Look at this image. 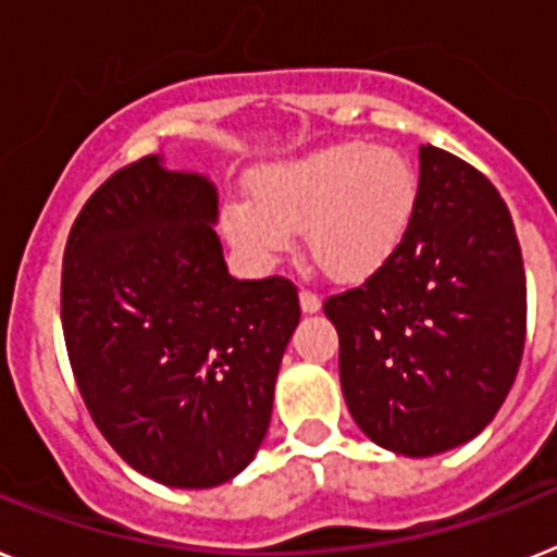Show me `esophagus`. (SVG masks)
Instances as JSON below:
<instances>
[{"mask_svg":"<svg viewBox=\"0 0 557 557\" xmlns=\"http://www.w3.org/2000/svg\"><path fill=\"white\" fill-rule=\"evenodd\" d=\"M320 297H317L314 292H308V288H302L300 292V308L306 311V314H314V311H320Z\"/></svg>","mask_w":557,"mask_h":557,"instance_id":"1","label":"esophagus"}]
</instances>
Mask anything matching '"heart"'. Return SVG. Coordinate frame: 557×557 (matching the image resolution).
Returning <instances> with one entry per match:
<instances>
[{
	"label": "heart",
	"instance_id": "heart-1",
	"mask_svg": "<svg viewBox=\"0 0 557 557\" xmlns=\"http://www.w3.org/2000/svg\"><path fill=\"white\" fill-rule=\"evenodd\" d=\"M419 195V172L405 152L345 141L260 172L251 203H228L223 226L251 260L283 255L292 232H302L317 269L334 280H362L405 243Z\"/></svg>",
	"mask_w": 557,
	"mask_h": 557
}]
</instances>
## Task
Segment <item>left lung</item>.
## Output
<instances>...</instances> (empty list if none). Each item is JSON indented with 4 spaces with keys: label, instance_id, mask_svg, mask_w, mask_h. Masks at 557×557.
Instances as JSON below:
<instances>
[{
    "label": "left lung",
    "instance_id": "8db88e82",
    "mask_svg": "<svg viewBox=\"0 0 557 557\" xmlns=\"http://www.w3.org/2000/svg\"><path fill=\"white\" fill-rule=\"evenodd\" d=\"M419 212L385 265L325 300L339 382L371 442L410 459L493 422L527 336V277L498 189L461 158L419 149Z\"/></svg>",
    "mask_w": 557,
    "mask_h": 557
}]
</instances>
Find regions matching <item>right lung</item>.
I'll list each match as a JSON object with an SVG mask.
<instances>
[{
	"label": "right lung",
	"mask_w": 557,
	"mask_h": 557,
	"mask_svg": "<svg viewBox=\"0 0 557 557\" xmlns=\"http://www.w3.org/2000/svg\"><path fill=\"white\" fill-rule=\"evenodd\" d=\"M218 189L147 156L78 212L62 263L70 368L110 447L166 487L203 490L255 459L300 322L286 277L235 280Z\"/></svg>",
	"instance_id": "obj_1"
}]
</instances>
